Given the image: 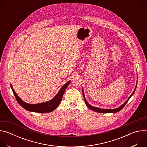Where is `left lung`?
<instances>
[{
    "label": "left lung",
    "mask_w": 147,
    "mask_h": 147,
    "mask_svg": "<svg viewBox=\"0 0 147 147\" xmlns=\"http://www.w3.org/2000/svg\"><path fill=\"white\" fill-rule=\"evenodd\" d=\"M137 84H136V88L133 91V92L131 94V95L129 96V98L127 99V100H125L124 102V103L122 105H121L120 107H119V108H116V109H100V108H96V107H94L92 105H90L86 99V97H85V95H84V90L82 88V94H83V96H84V101H85V103L86 104V105L88 107V108H90V109L95 111V112H99V113H116V112H117L119 111H120V110H121L124 107V106L125 105V104L127 103V101L130 99V98L132 96V95L134 94L136 90V88H137Z\"/></svg>",
    "instance_id": "1"
}]
</instances>
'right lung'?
I'll list each match as a JSON object with an SVG mask.
<instances>
[{"label": "right lung", "instance_id": "1", "mask_svg": "<svg viewBox=\"0 0 147 147\" xmlns=\"http://www.w3.org/2000/svg\"><path fill=\"white\" fill-rule=\"evenodd\" d=\"M70 82V81H67L65 84L60 88V90L59 91L58 93L56 95V96L51 100L43 103L36 104H30L24 102L17 95L16 92L14 91L11 84H10V86L17 102L20 104V105L21 107H22L24 109L28 111L36 113H49L53 111L59 106V105L60 104L61 100L63 95L66 89L69 86Z\"/></svg>", "mask_w": 147, "mask_h": 147}]
</instances>
